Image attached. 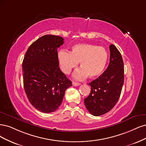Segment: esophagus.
Here are the masks:
<instances>
[{"label": "esophagus", "instance_id": "esophagus-1", "mask_svg": "<svg viewBox=\"0 0 146 146\" xmlns=\"http://www.w3.org/2000/svg\"><path fill=\"white\" fill-rule=\"evenodd\" d=\"M72 84H73V86H79L80 84V83H79V82H72Z\"/></svg>", "mask_w": 146, "mask_h": 146}]
</instances>
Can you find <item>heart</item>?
<instances>
[{"mask_svg": "<svg viewBox=\"0 0 146 146\" xmlns=\"http://www.w3.org/2000/svg\"><path fill=\"white\" fill-rule=\"evenodd\" d=\"M58 58L60 69L65 74H69L80 62L81 68L74 73L73 77L83 80L88 75L91 78L101 76L106 66L108 54L102 46L79 44L73 46L70 53L64 50L59 51Z\"/></svg>", "mask_w": 146, "mask_h": 146, "instance_id": "1", "label": "heart"}]
</instances>
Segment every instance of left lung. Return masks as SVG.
I'll return each instance as SVG.
<instances>
[{"label":"left lung","instance_id":"obj_1","mask_svg":"<svg viewBox=\"0 0 146 146\" xmlns=\"http://www.w3.org/2000/svg\"><path fill=\"white\" fill-rule=\"evenodd\" d=\"M110 62L106 71L88 84L91 91L84 103L94 116H100L110 111L120 97L124 84V69L122 56L116 46L111 44Z\"/></svg>","mask_w":146,"mask_h":146}]
</instances>
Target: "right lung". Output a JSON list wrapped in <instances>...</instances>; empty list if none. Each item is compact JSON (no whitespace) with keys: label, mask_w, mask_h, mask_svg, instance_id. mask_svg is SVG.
Listing matches in <instances>:
<instances>
[{"label":"right lung","mask_w":146,"mask_h":146,"mask_svg":"<svg viewBox=\"0 0 146 146\" xmlns=\"http://www.w3.org/2000/svg\"><path fill=\"white\" fill-rule=\"evenodd\" d=\"M62 37L45 35L28 48L22 62L23 86L32 106L45 113L56 111L62 104L72 81L60 71L57 49Z\"/></svg>","instance_id":"1"}]
</instances>
